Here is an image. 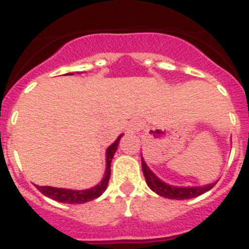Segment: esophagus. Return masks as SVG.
Returning <instances> with one entry per match:
<instances>
[{"mask_svg": "<svg viewBox=\"0 0 249 249\" xmlns=\"http://www.w3.org/2000/svg\"><path fill=\"white\" fill-rule=\"evenodd\" d=\"M140 129H142V123H140L139 120H133V122L129 124V127H127V133L137 134L139 133Z\"/></svg>", "mask_w": 249, "mask_h": 249, "instance_id": "34e87169", "label": "esophagus"}]
</instances>
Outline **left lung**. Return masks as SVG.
<instances>
[{"label":"left lung","instance_id":"1","mask_svg":"<svg viewBox=\"0 0 249 249\" xmlns=\"http://www.w3.org/2000/svg\"><path fill=\"white\" fill-rule=\"evenodd\" d=\"M142 173H144V177H145L146 184L150 188L153 192H155L157 194H159L160 196L164 198H168V199H190V198H196V196H199L200 194L205 193L211 190L212 188L217 184L215 183H212V184L203 185V187H173V185L166 184L163 180L158 178L154 173L151 172L148 168L146 163L144 161L142 157Z\"/></svg>","mask_w":249,"mask_h":249}]
</instances>
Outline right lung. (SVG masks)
I'll list each match as a JSON object with an SVG mask.
<instances>
[{"label":"right lung","instance_id":"obj_1","mask_svg":"<svg viewBox=\"0 0 249 249\" xmlns=\"http://www.w3.org/2000/svg\"><path fill=\"white\" fill-rule=\"evenodd\" d=\"M122 135L112 142L111 145L107 148V170H105V176H104L103 180L99 183L98 185L90 188V189L85 190H72V189H62V188H53V187H37L41 193L44 196H49L51 199H55L57 202L61 203H69V204H81V203L90 202V200L95 199L100 196L101 194L105 192L107 188V183L110 179V165H111L112 157L115 154L116 149L119 145V140H120Z\"/></svg>","mask_w":249,"mask_h":249}]
</instances>
